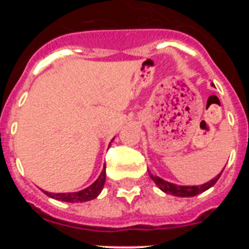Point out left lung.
<instances>
[{
	"label": "left lung",
	"mask_w": 249,
	"mask_h": 249,
	"mask_svg": "<svg viewBox=\"0 0 249 249\" xmlns=\"http://www.w3.org/2000/svg\"><path fill=\"white\" fill-rule=\"evenodd\" d=\"M222 172H223V171H222ZM222 172L219 173V175L215 176L214 178H212L211 181H208L207 183L201 184V186H179V184H175L171 183V182L164 181V179H162V178L158 177V176H153L151 172H149V177H151L152 179H153V182L157 184L158 188H160V191H163L164 193H167V195H172L176 196V197H193V196L199 195V193L204 192V191H207L212 186H214L215 182L218 181V178L221 177Z\"/></svg>",
	"instance_id": "left-lung-1"
}]
</instances>
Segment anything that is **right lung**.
I'll return each instance as SVG.
<instances>
[{"mask_svg": "<svg viewBox=\"0 0 249 249\" xmlns=\"http://www.w3.org/2000/svg\"><path fill=\"white\" fill-rule=\"evenodd\" d=\"M105 182H106V166L103 167V171L101 172V175L98 176L97 179H96L91 186L85 188V190L78 191V192H70V193H51V192H46L45 191V193L48 196V197L57 199V201L71 202V203H76V202H87V201H91V199H94L98 195H100L103 186H105Z\"/></svg>", "mask_w": 249, "mask_h": 249, "instance_id": "1", "label": "right lung"}]
</instances>
